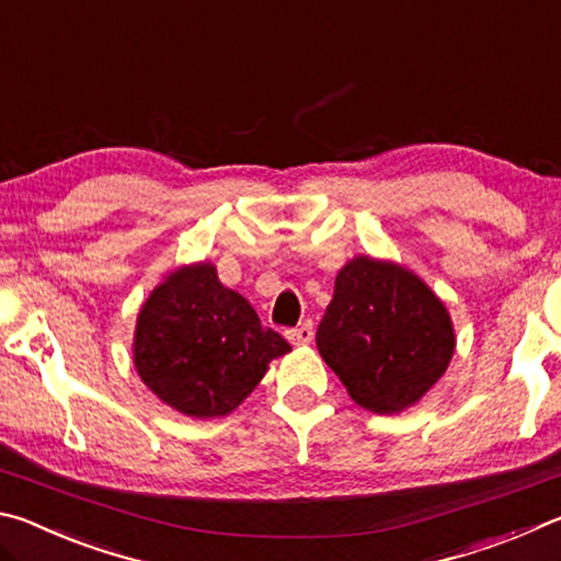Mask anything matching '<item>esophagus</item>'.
<instances>
[{
  "instance_id": "34e87169",
  "label": "esophagus",
  "mask_w": 561,
  "mask_h": 561,
  "mask_svg": "<svg viewBox=\"0 0 561 561\" xmlns=\"http://www.w3.org/2000/svg\"><path fill=\"white\" fill-rule=\"evenodd\" d=\"M284 336H287L294 346H307L309 341L314 339V327H311V321H304L301 327L284 331Z\"/></svg>"
}]
</instances>
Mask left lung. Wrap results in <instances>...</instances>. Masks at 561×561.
I'll return each mask as SVG.
<instances>
[{"mask_svg":"<svg viewBox=\"0 0 561 561\" xmlns=\"http://www.w3.org/2000/svg\"><path fill=\"white\" fill-rule=\"evenodd\" d=\"M317 346L358 405L398 413L438 383L455 331L445 304L417 274L360 254L336 274Z\"/></svg>","mask_w":561,"mask_h":561,"instance_id":"1","label":"left lung"}]
</instances>
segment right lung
Masks as SVG:
<instances>
[{
  "label": "right lung",
  "mask_w": 561,
  "mask_h": 561,
  "mask_svg": "<svg viewBox=\"0 0 561 561\" xmlns=\"http://www.w3.org/2000/svg\"><path fill=\"white\" fill-rule=\"evenodd\" d=\"M291 346L260 324L210 262L170 272L136 321L133 364L160 401L190 417L232 413Z\"/></svg>",
  "instance_id": "1"
}]
</instances>
